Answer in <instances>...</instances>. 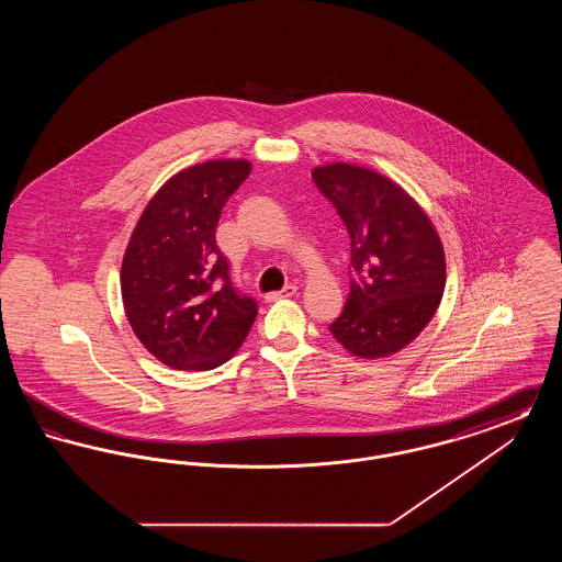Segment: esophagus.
<instances>
[{
	"label": "esophagus",
	"instance_id": "34e87169",
	"mask_svg": "<svg viewBox=\"0 0 562 562\" xmlns=\"http://www.w3.org/2000/svg\"><path fill=\"white\" fill-rule=\"evenodd\" d=\"M296 291H299V289H296L294 284H289V286H284L282 291L269 293L268 296H266V299H268V301H278V299H289V296H294V294H296Z\"/></svg>",
	"mask_w": 562,
	"mask_h": 562
}]
</instances>
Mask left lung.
<instances>
[{"instance_id": "obj_1", "label": "left lung", "mask_w": 562, "mask_h": 562, "mask_svg": "<svg viewBox=\"0 0 562 562\" xmlns=\"http://www.w3.org/2000/svg\"><path fill=\"white\" fill-rule=\"evenodd\" d=\"M314 183L337 209L351 240L348 303L328 326L358 358L406 348L434 318L445 282V248L428 214L394 181L346 161L318 166Z\"/></svg>"}]
</instances>
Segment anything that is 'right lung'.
<instances>
[{"mask_svg": "<svg viewBox=\"0 0 562 562\" xmlns=\"http://www.w3.org/2000/svg\"><path fill=\"white\" fill-rule=\"evenodd\" d=\"M250 161L211 160L168 179L140 214L122 261V301L134 335L177 371L227 362L257 318L236 291L214 232Z\"/></svg>", "mask_w": 562, "mask_h": 562, "instance_id": "1", "label": "right lung"}]
</instances>
